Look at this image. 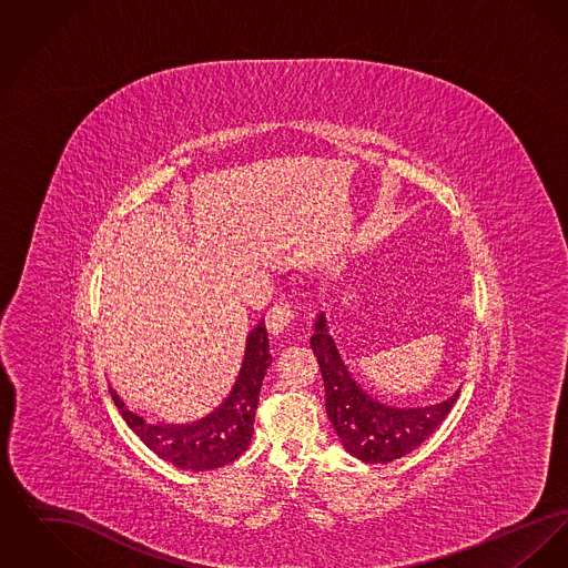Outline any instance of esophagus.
I'll return each instance as SVG.
<instances>
[{"label":"esophagus","instance_id":"obj_1","mask_svg":"<svg viewBox=\"0 0 568 568\" xmlns=\"http://www.w3.org/2000/svg\"><path fill=\"white\" fill-rule=\"evenodd\" d=\"M294 308L290 304H276L272 306L271 311L266 313V325H268V332L274 336H285L292 325H294Z\"/></svg>","mask_w":568,"mask_h":568}]
</instances>
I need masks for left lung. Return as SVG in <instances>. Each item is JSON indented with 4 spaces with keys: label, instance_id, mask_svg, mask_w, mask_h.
<instances>
[{
    "label": "left lung",
    "instance_id": "obj_1",
    "mask_svg": "<svg viewBox=\"0 0 568 568\" xmlns=\"http://www.w3.org/2000/svg\"><path fill=\"white\" fill-rule=\"evenodd\" d=\"M311 347L322 368L325 410L343 447L362 462L387 464L417 449L445 422L459 392L438 405L398 408L377 403L347 371L336 349L324 313L315 322Z\"/></svg>",
    "mask_w": 568,
    "mask_h": 568
}]
</instances>
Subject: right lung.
I'll list each match as a JSON object with an SVG mask.
<instances>
[{
	"mask_svg": "<svg viewBox=\"0 0 568 568\" xmlns=\"http://www.w3.org/2000/svg\"><path fill=\"white\" fill-rule=\"evenodd\" d=\"M272 364L271 343L264 322L246 336L243 368L230 396L213 413L193 424H153L135 415L110 387V396L125 424L160 458L183 470H215L241 458L253 436L262 381Z\"/></svg>",
	"mask_w": 568,
	"mask_h": 568,
	"instance_id": "add662e5",
	"label": "right lung"
}]
</instances>
